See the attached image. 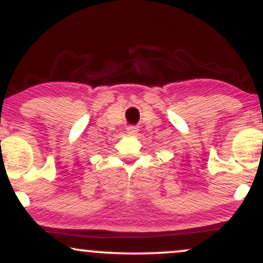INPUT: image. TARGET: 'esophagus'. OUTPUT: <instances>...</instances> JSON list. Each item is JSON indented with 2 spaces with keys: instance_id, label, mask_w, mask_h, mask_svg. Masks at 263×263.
Segmentation results:
<instances>
[{
  "instance_id": "1",
  "label": "esophagus",
  "mask_w": 263,
  "mask_h": 263,
  "mask_svg": "<svg viewBox=\"0 0 263 263\" xmlns=\"http://www.w3.org/2000/svg\"><path fill=\"white\" fill-rule=\"evenodd\" d=\"M137 131H138L137 127H134V126L126 128V132H127L128 135H136V134H137Z\"/></svg>"
}]
</instances>
